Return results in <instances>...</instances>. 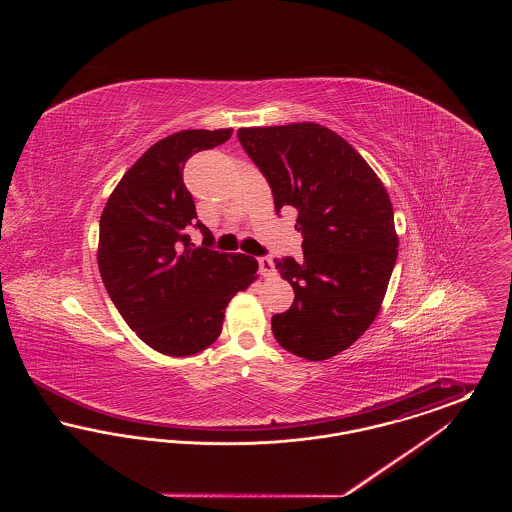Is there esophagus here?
Returning a JSON list of instances; mask_svg holds the SVG:
<instances>
[{"label":"esophagus","mask_w":512,"mask_h":512,"mask_svg":"<svg viewBox=\"0 0 512 512\" xmlns=\"http://www.w3.org/2000/svg\"><path fill=\"white\" fill-rule=\"evenodd\" d=\"M259 272L270 278V276H276V268H274V261L270 257H259Z\"/></svg>","instance_id":"esophagus-1"}]
</instances>
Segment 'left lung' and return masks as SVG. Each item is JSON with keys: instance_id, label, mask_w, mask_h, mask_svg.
Instances as JSON below:
<instances>
[{"instance_id": "obj_1", "label": "left lung", "mask_w": 512, "mask_h": 512, "mask_svg": "<svg viewBox=\"0 0 512 512\" xmlns=\"http://www.w3.org/2000/svg\"><path fill=\"white\" fill-rule=\"evenodd\" d=\"M238 140L267 178L274 209L293 207L303 261L274 259L295 299L272 317L293 355L324 361L359 340L378 315L397 259L390 195L365 159L317 122L240 128Z\"/></svg>"}]
</instances>
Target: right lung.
<instances>
[{
    "instance_id": "obj_1",
    "label": "right lung",
    "mask_w": 512,
    "mask_h": 512,
    "mask_svg": "<svg viewBox=\"0 0 512 512\" xmlns=\"http://www.w3.org/2000/svg\"><path fill=\"white\" fill-rule=\"evenodd\" d=\"M232 128L182 130L153 144L126 171L99 219L101 280L126 324L163 355L188 357L217 340L226 305L257 278V261L211 249L182 169L224 144ZM206 240L195 248L189 230Z\"/></svg>"
}]
</instances>
